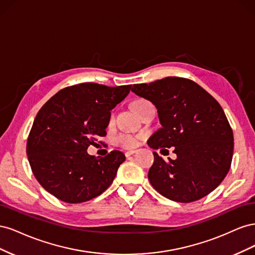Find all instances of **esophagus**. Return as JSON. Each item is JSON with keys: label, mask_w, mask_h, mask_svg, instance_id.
<instances>
[{"label": "esophagus", "mask_w": 255, "mask_h": 255, "mask_svg": "<svg viewBox=\"0 0 255 255\" xmlns=\"http://www.w3.org/2000/svg\"><path fill=\"white\" fill-rule=\"evenodd\" d=\"M135 153H136V151H135V150L127 151V152H126V156H127V157H128V156H130V155H133V154H135Z\"/></svg>", "instance_id": "1"}]
</instances>
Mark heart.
Here are the masks:
<instances>
[{"mask_svg": "<svg viewBox=\"0 0 255 255\" xmlns=\"http://www.w3.org/2000/svg\"><path fill=\"white\" fill-rule=\"evenodd\" d=\"M149 103L150 102L145 101V100H139V101H137L134 104V109L138 110L139 107ZM116 142H117L119 145L123 146V148H134V146L138 144V138L130 134H120L116 137Z\"/></svg>", "mask_w": 255, "mask_h": 255, "instance_id": "b5f03b06", "label": "heart"}]
</instances>
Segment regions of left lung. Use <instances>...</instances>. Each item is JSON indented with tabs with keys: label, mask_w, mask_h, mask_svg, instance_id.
<instances>
[{
	"label": "left lung",
	"mask_w": 255,
	"mask_h": 255,
	"mask_svg": "<svg viewBox=\"0 0 255 255\" xmlns=\"http://www.w3.org/2000/svg\"><path fill=\"white\" fill-rule=\"evenodd\" d=\"M132 91L157 110L161 128L151 135L148 145L174 148L176 154V159L165 161L153 152L148 174L152 186L183 203L217 188L229 172L234 150L233 130L220 104L195 82L175 76L135 84Z\"/></svg>",
	"instance_id": "1"
}]
</instances>
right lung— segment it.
<instances>
[{"label":"right lung","mask_w":255,"mask_h":255,"mask_svg":"<svg viewBox=\"0 0 255 255\" xmlns=\"http://www.w3.org/2000/svg\"><path fill=\"white\" fill-rule=\"evenodd\" d=\"M130 86L79 84L58 91L38 112L26 154L37 181L51 195L82 203L110 187L126 155L113 151L96 157L87 149L106 135L111 111L126 99Z\"/></svg>","instance_id":"right-lung-1"}]
</instances>
